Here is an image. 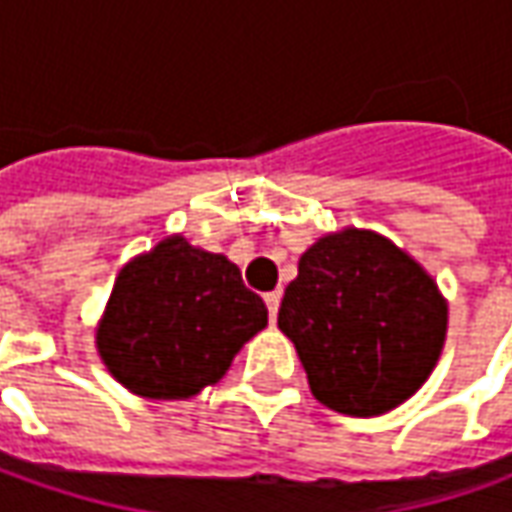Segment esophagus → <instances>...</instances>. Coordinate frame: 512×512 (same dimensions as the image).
I'll use <instances>...</instances> for the list:
<instances>
[{"label":"esophagus","instance_id":"obj_1","mask_svg":"<svg viewBox=\"0 0 512 512\" xmlns=\"http://www.w3.org/2000/svg\"><path fill=\"white\" fill-rule=\"evenodd\" d=\"M263 300H266V306H269V320H277V309H280V291H269V294H263Z\"/></svg>","mask_w":512,"mask_h":512}]
</instances>
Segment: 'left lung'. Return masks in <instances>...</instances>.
<instances>
[{"label": "left lung", "mask_w": 512, "mask_h": 512, "mask_svg": "<svg viewBox=\"0 0 512 512\" xmlns=\"http://www.w3.org/2000/svg\"><path fill=\"white\" fill-rule=\"evenodd\" d=\"M277 326L326 408L379 416L416 394L433 371L448 303L431 274L391 240L345 229L300 257Z\"/></svg>", "instance_id": "8db88e82"}]
</instances>
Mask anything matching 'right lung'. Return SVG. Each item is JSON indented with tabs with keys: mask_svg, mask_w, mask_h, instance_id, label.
Wrapping results in <instances>:
<instances>
[{
	"mask_svg": "<svg viewBox=\"0 0 512 512\" xmlns=\"http://www.w3.org/2000/svg\"><path fill=\"white\" fill-rule=\"evenodd\" d=\"M266 323L269 311L232 260L175 235L121 269L96 343L133 394L186 399L215 385Z\"/></svg>",
	"mask_w": 512,
	"mask_h": 512,
	"instance_id": "obj_1",
	"label": "right lung"
}]
</instances>
